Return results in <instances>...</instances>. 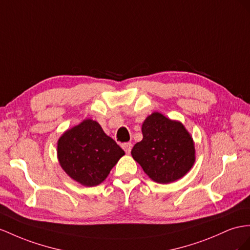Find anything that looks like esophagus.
I'll return each mask as SVG.
<instances>
[{"label":"esophagus","mask_w":250,"mask_h":250,"mask_svg":"<svg viewBox=\"0 0 250 250\" xmlns=\"http://www.w3.org/2000/svg\"><path fill=\"white\" fill-rule=\"evenodd\" d=\"M123 149L125 150V153H127V154H129V153L132 150V144L131 143H125V144H123Z\"/></svg>","instance_id":"obj_1"}]
</instances>
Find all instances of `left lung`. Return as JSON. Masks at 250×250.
I'll use <instances>...</instances> for the list:
<instances>
[{"mask_svg": "<svg viewBox=\"0 0 250 250\" xmlns=\"http://www.w3.org/2000/svg\"><path fill=\"white\" fill-rule=\"evenodd\" d=\"M142 131L144 138L133 146L131 154L151 180L172 183L191 169L194 144L181 123L156 112L146 117Z\"/></svg>", "mask_w": 250, "mask_h": 250, "instance_id": "obj_1", "label": "left lung"}]
</instances>
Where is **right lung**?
<instances>
[{
	"instance_id": "right-lung-1",
	"label": "right lung",
	"mask_w": 250,
	"mask_h": 250,
	"mask_svg": "<svg viewBox=\"0 0 250 250\" xmlns=\"http://www.w3.org/2000/svg\"><path fill=\"white\" fill-rule=\"evenodd\" d=\"M58 159L62 169L83 186L104 182L125 155V151L108 137L100 125L86 119L66 131L58 140Z\"/></svg>"
}]
</instances>
